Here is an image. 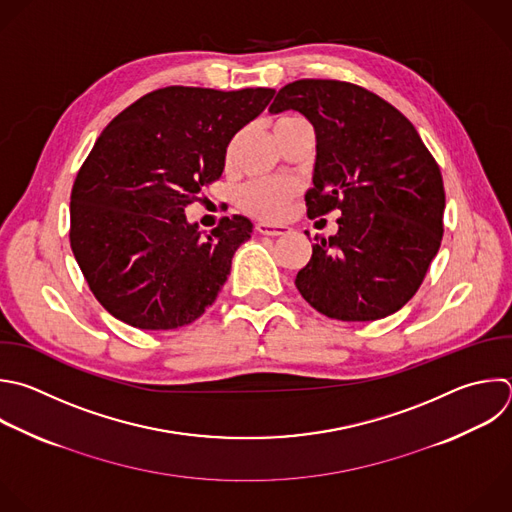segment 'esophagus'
I'll return each mask as SVG.
<instances>
[{
	"label": "esophagus",
	"mask_w": 512,
	"mask_h": 512,
	"mask_svg": "<svg viewBox=\"0 0 512 512\" xmlns=\"http://www.w3.org/2000/svg\"><path fill=\"white\" fill-rule=\"evenodd\" d=\"M255 229H257L261 235H269V237H279V235L289 233V227H287V225H271V223H257Z\"/></svg>",
	"instance_id": "34e87169"
}]
</instances>
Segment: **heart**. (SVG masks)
Wrapping results in <instances>:
<instances>
[{"instance_id": "b5f03b06", "label": "heart", "mask_w": 512, "mask_h": 512, "mask_svg": "<svg viewBox=\"0 0 512 512\" xmlns=\"http://www.w3.org/2000/svg\"><path fill=\"white\" fill-rule=\"evenodd\" d=\"M295 116H281L275 120L273 130H281L289 124H293ZM299 193V185L291 179H263V181H253L245 185L239 193V207L259 219H269L277 221L285 217V213L291 207L293 197Z\"/></svg>"}]
</instances>
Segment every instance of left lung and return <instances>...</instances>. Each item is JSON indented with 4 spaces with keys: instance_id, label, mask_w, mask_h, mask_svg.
Listing matches in <instances>:
<instances>
[{
    "instance_id": "obj_1",
    "label": "left lung",
    "mask_w": 512,
    "mask_h": 512,
    "mask_svg": "<svg viewBox=\"0 0 512 512\" xmlns=\"http://www.w3.org/2000/svg\"><path fill=\"white\" fill-rule=\"evenodd\" d=\"M285 110L315 130L307 217L342 213L335 235L315 237L295 287L331 319L396 313L440 249L446 197L436 160L400 110L350 82H291L269 106L271 114Z\"/></svg>"
}]
</instances>
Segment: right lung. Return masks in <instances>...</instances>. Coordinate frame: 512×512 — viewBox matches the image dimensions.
<instances>
[{
  "label": "right lung",
  "mask_w": 512,
  "mask_h": 512,
  "mask_svg": "<svg viewBox=\"0 0 512 512\" xmlns=\"http://www.w3.org/2000/svg\"><path fill=\"white\" fill-rule=\"evenodd\" d=\"M273 94L168 86L102 130L72 187L70 245L90 291L116 319L175 329L213 305L253 223L225 217L203 237L185 209L221 177L231 138Z\"/></svg>",
  "instance_id": "1"
}]
</instances>
